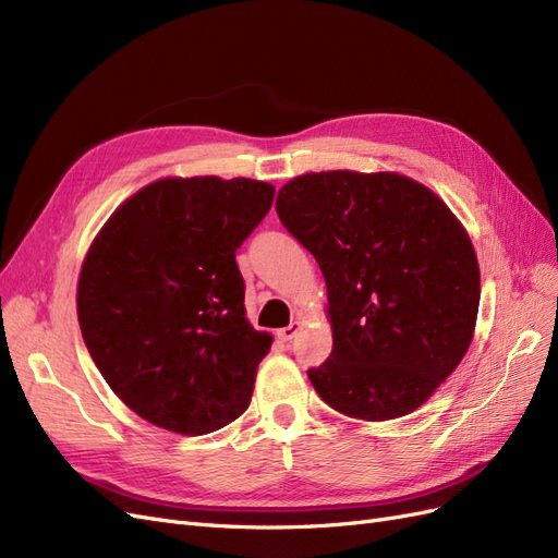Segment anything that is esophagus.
<instances>
[{"instance_id": "34e87169", "label": "esophagus", "mask_w": 558, "mask_h": 558, "mask_svg": "<svg viewBox=\"0 0 558 558\" xmlns=\"http://www.w3.org/2000/svg\"><path fill=\"white\" fill-rule=\"evenodd\" d=\"M298 330H300V320H291V324H289V326H286V328H281V330L277 332V337H279V340H281V342H291V340H293V337L298 335Z\"/></svg>"}]
</instances>
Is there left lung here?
Instances as JSON below:
<instances>
[{
  "instance_id": "obj_1",
  "label": "left lung",
  "mask_w": 558,
  "mask_h": 558,
  "mask_svg": "<svg viewBox=\"0 0 558 558\" xmlns=\"http://www.w3.org/2000/svg\"><path fill=\"white\" fill-rule=\"evenodd\" d=\"M277 214L328 289L332 351L307 369L316 393L365 421L421 408L475 332L480 265L463 226L393 172L302 174L279 191Z\"/></svg>"
}]
</instances>
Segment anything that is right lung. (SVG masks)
Segmentation results:
<instances>
[{
    "label": "right lung",
    "instance_id": "obj_1",
    "mask_svg": "<svg viewBox=\"0 0 558 558\" xmlns=\"http://www.w3.org/2000/svg\"><path fill=\"white\" fill-rule=\"evenodd\" d=\"M272 199V185L242 177L160 179L93 242L76 291L83 342L148 424L205 435L248 408L272 335L244 316L234 253Z\"/></svg>",
    "mask_w": 558,
    "mask_h": 558
}]
</instances>
